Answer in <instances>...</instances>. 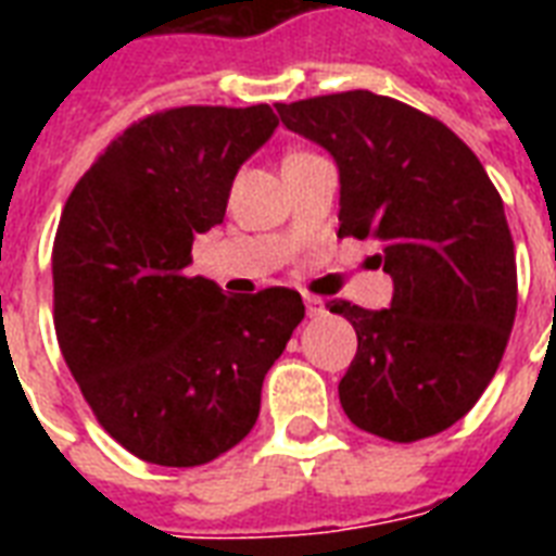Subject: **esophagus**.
<instances>
[{"label": "esophagus", "instance_id": "34e87169", "mask_svg": "<svg viewBox=\"0 0 556 556\" xmlns=\"http://www.w3.org/2000/svg\"><path fill=\"white\" fill-rule=\"evenodd\" d=\"M305 312H308V317H320V314H326V303H323L320 296H312L305 294Z\"/></svg>", "mask_w": 556, "mask_h": 556}]
</instances>
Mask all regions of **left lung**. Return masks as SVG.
<instances>
[{"label": "left lung", "mask_w": 556, "mask_h": 556, "mask_svg": "<svg viewBox=\"0 0 556 556\" xmlns=\"http://www.w3.org/2000/svg\"><path fill=\"white\" fill-rule=\"evenodd\" d=\"M291 132L340 176L338 236H375L389 308L338 300L357 334L340 380L349 421L418 441L470 413L496 375L517 317V260L496 187L456 132L401 100L343 91L279 103Z\"/></svg>", "instance_id": "1"}]
</instances>
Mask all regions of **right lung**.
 <instances>
[{
	"mask_svg": "<svg viewBox=\"0 0 556 556\" xmlns=\"http://www.w3.org/2000/svg\"><path fill=\"white\" fill-rule=\"evenodd\" d=\"M277 126L265 103L167 109L117 135L65 201L51 253L60 352L103 430L150 465L236 447L305 317L291 288L227 296L187 277L195 236L225 222L236 173Z\"/></svg>",
	"mask_w": 556,
	"mask_h": 556,
	"instance_id": "right-lung-1",
	"label": "right lung"
}]
</instances>
